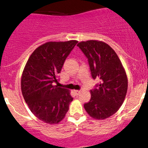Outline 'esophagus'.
<instances>
[{
  "label": "esophagus",
  "mask_w": 148,
  "mask_h": 148,
  "mask_svg": "<svg viewBox=\"0 0 148 148\" xmlns=\"http://www.w3.org/2000/svg\"><path fill=\"white\" fill-rule=\"evenodd\" d=\"M74 92H75V93L76 94V95H79V93L81 92L80 90H74Z\"/></svg>",
  "instance_id": "34e87169"
}]
</instances>
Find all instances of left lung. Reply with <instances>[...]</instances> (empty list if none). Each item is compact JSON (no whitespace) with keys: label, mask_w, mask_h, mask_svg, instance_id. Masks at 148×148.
Instances as JSON below:
<instances>
[{"label":"left lung","mask_w":148,"mask_h":148,"mask_svg":"<svg viewBox=\"0 0 148 148\" xmlns=\"http://www.w3.org/2000/svg\"><path fill=\"white\" fill-rule=\"evenodd\" d=\"M88 58L91 75L99 79L97 88L90 90L91 99L84 107L95 119H105L116 113L125 101L127 77L119 58L108 44L96 40L77 45Z\"/></svg>","instance_id":"left-lung-1"}]
</instances>
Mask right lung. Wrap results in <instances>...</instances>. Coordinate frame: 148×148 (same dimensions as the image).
<instances>
[{
  "mask_svg": "<svg viewBox=\"0 0 148 148\" xmlns=\"http://www.w3.org/2000/svg\"><path fill=\"white\" fill-rule=\"evenodd\" d=\"M77 40L49 41L34 50L21 76L22 95L38 119L49 125L59 123L66 116L73 98L70 91L54 85L64 63Z\"/></svg>",
  "mask_w": 148,
  "mask_h": 148,
  "instance_id": "right-lung-1",
  "label": "right lung"
}]
</instances>
